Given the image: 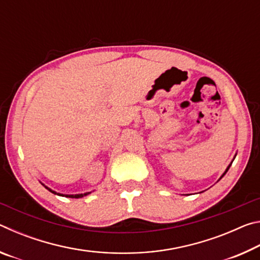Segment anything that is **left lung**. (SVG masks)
<instances>
[{
	"label": "left lung",
	"instance_id": "8db88e82",
	"mask_svg": "<svg viewBox=\"0 0 260 260\" xmlns=\"http://www.w3.org/2000/svg\"><path fill=\"white\" fill-rule=\"evenodd\" d=\"M232 162H233V161H232ZM232 162H231V164H230V165H228V167H227V169H226V171H225V173H223V174L221 175V178L223 177V175H225V174L227 173V171H228V170H230V167H231V165H232ZM221 178H220V179H221Z\"/></svg>",
	"mask_w": 260,
	"mask_h": 260
}]
</instances>
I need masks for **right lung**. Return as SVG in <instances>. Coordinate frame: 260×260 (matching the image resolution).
I'll return each mask as SVG.
<instances>
[{"instance_id":"right-lung-1","label":"right lung","mask_w":260,"mask_h":260,"mask_svg":"<svg viewBox=\"0 0 260 260\" xmlns=\"http://www.w3.org/2000/svg\"><path fill=\"white\" fill-rule=\"evenodd\" d=\"M42 184H43V183H42ZM43 186H45V184H43ZM45 187H46V186H45ZM46 188H47L49 191H51L52 193H57V195H59V196L70 197V199H81V197L88 195V193H90V192H85V193H77V195H63V193H58V192H56V191H54V190H51L50 188H48V187H46Z\"/></svg>"}]
</instances>
